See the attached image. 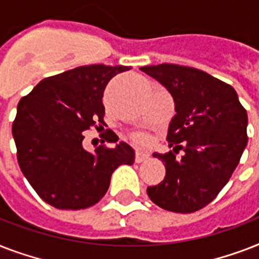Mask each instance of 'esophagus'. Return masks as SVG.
Here are the masks:
<instances>
[{"label":"esophagus","instance_id":"esophagus-1","mask_svg":"<svg viewBox=\"0 0 259 259\" xmlns=\"http://www.w3.org/2000/svg\"><path fill=\"white\" fill-rule=\"evenodd\" d=\"M149 158V153H146L144 150H137L136 152V162H142Z\"/></svg>","mask_w":259,"mask_h":259}]
</instances>
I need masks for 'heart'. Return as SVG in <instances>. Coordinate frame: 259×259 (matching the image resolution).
Returning <instances> with one entry per match:
<instances>
[{
    "mask_svg": "<svg viewBox=\"0 0 259 259\" xmlns=\"http://www.w3.org/2000/svg\"><path fill=\"white\" fill-rule=\"evenodd\" d=\"M136 140H137L138 142H142V144L148 141V138H146L145 136H137V137H136Z\"/></svg>",
    "mask_w": 259,
    "mask_h": 259,
    "instance_id": "heart-1",
    "label": "heart"
}]
</instances>
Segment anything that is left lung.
<instances>
[{"mask_svg":"<svg viewBox=\"0 0 259 259\" xmlns=\"http://www.w3.org/2000/svg\"><path fill=\"white\" fill-rule=\"evenodd\" d=\"M140 70L166 87L176 110L166 137L175 153H153L166 172L146 192L166 211H199L218 196L239 164L247 145L246 109L233 87L204 71L168 63ZM180 149L185 156L176 159Z\"/></svg>","mask_w":259,"mask_h":259,"instance_id":"1","label":"left lung"}]
</instances>
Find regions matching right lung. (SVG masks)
Segmentation results:
<instances>
[{"instance_id":"1","label":"right lung","mask_w":259,"mask_h":259,"mask_svg":"<svg viewBox=\"0 0 259 259\" xmlns=\"http://www.w3.org/2000/svg\"><path fill=\"white\" fill-rule=\"evenodd\" d=\"M127 66L76 67L42 79L18 102L12 125L21 172L42 200L59 209L91 207L105 196L111 175L122 164L133 165L134 150L125 142L115 148H83L84 130L103 129V93L110 79ZM113 130L101 134L107 142Z\"/></svg>"}]
</instances>
